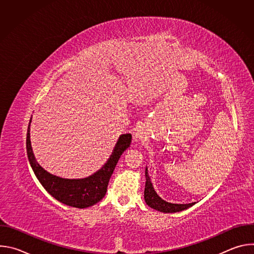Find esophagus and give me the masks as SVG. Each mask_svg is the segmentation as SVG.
<instances>
[{
	"mask_svg": "<svg viewBox=\"0 0 254 254\" xmlns=\"http://www.w3.org/2000/svg\"><path fill=\"white\" fill-rule=\"evenodd\" d=\"M136 136L140 137V136H141V133H140V132H137V133H136Z\"/></svg>",
	"mask_w": 254,
	"mask_h": 254,
	"instance_id": "1",
	"label": "esophagus"
}]
</instances>
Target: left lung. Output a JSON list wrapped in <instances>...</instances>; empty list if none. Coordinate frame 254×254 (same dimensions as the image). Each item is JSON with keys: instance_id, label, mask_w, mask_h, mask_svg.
<instances>
[{"instance_id": "obj_1", "label": "left lung", "mask_w": 254, "mask_h": 254, "mask_svg": "<svg viewBox=\"0 0 254 254\" xmlns=\"http://www.w3.org/2000/svg\"><path fill=\"white\" fill-rule=\"evenodd\" d=\"M146 180L147 181H146V188H144V201H146V203L153 209H156V210L164 212V213H175V212L188 209L189 207H191L195 204V203L173 204V203L166 202L161 197H159V195L154 190V187L151 183V179L149 177L147 169H146Z\"/></svg>"}]
</instances>
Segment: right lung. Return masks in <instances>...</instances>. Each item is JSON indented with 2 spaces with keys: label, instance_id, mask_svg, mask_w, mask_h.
<instances>
[{
  "label": "right lung",
  "instance_id": "add662e5",
  "mask_svg": "<svg viewBox=\"0 0 254 254\" xmlns=\"http://www.w3.org/2000/svg\"><path fill=\"white\" fill-rule=\"evenodd\" d=\"M30 123L26 139L27 155L36 177L46 191L61 203L76 208H87L99 202L106 193L108 182L121 156L129 147L131 134L120 136L110 160L94 175L85 179L70 180L51 175L36 162L30 140Z\"/></svg>",
  "mask_w": 254,
  "mask_h": 254
}]
</instances>
